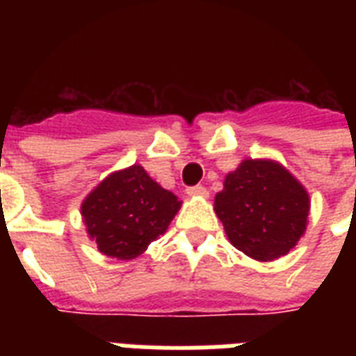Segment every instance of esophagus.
Returning <instances> with one entry per match:
<instances>
[{
	"instance_id": "34e87169",
	"label": "esophagus",
	"mask_w": 356,
	"mask_h": 356,
	"mask_svg": "<svg viewBox=\"0 0 356 356\" xmlns=\"http://www.w3.org/2000/svg\"><path fill=\"white\" fill-rule=\"evenodd\" d=\"M186 194L192 195V197H207L209 192H207L205 186H190V188H186Z\"/></svg>"
}]
</instances>
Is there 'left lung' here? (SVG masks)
<instances>
[{
	"mask_svg": "<svg viewBox=\"0 0 356 356\" xmlns=\"http://www.w3.org/2000/svg\"><path fill=\"white\" fill-rule=\"evenodd\" d=\"M214 211L229 242L260 262L277 260L298 245L309 225V192L281 162L243 159L225 175Z\"/></svg>",
	"mask_w": 356,
	"mask_h": 356,
	"instance_id": "left-lung-1",
	"label": "left lung"
}]
</instances>
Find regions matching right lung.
<instances>
[{
  "mask_svg": "<svg viewBox=\"0 0 356 356\" xmlns=\"http://www.w3.org/2000/svg\"><path fill=\"white\" fill-rule=\"evenodd\" d=\"M181 203L140 164H133L108 173L83 200L81 216L99 253L133 260L166 233Z\"/></svg>",
  "mask_w": 356,
  "mask_h": 356,
  "instance_id": "right-lung-1",
  "label": "right lung"
}]
</instances>
